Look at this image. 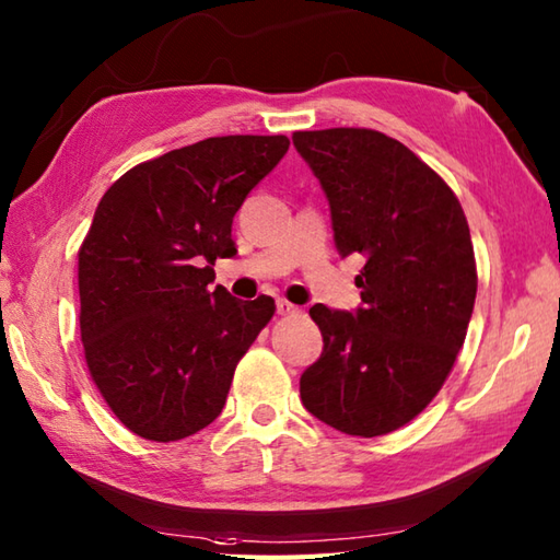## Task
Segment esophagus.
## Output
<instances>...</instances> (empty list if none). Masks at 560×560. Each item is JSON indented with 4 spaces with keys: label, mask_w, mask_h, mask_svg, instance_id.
I'll use <instances>...</instances> for the list:
<instances>
[{
    "label": "esophagus",
    "mask_w": 560,
    "mask_h": 560,
    "mask_svg": "<svg viewBox=\"0 0 560 560\" xmlns=\"http://www.w3.org/2000/svg\"><path fill=\"white\" fill-rule=\"evenodd\" d=\"M277 313L279 315H299V306H293V303H289L287 299H279L277 301Z\"/></svg>",
    "instance_id": "34e87169"
}]
</instances>
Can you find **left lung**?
Returning <instances> with one entry per match:
<instances>
[{
  "label": "left lung",
  "instance_id": "left-lung-1",
  "mask_svg": "<svg viewBox=\"0 0 560 560\" xmlns=\"http://www.w3.org/2000/svg\"><path fill=\"white\" fill-rule=\"evenodd\" d=\"M291 139L328 198L340 257H364L358 311L311 308L323 352L301 374V401L332 429L374 439L416 419L453 370L477 293L470 228L445 180L382 131Z\"/></svg>",
  "mask_w": 560,
  "mask_h": 560
}]
</instances>
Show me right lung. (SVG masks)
Returning a JSON list of instances; mask_svg holds the SVG:
<instances>
[{"label":"right lung","mask_w":560,"mask_h":560,"mask_svg":"<svg viewBox=\"0 0 560 560\" xmlns=\"http://www.w3.org/2000/svg\"><path fill=\"white\" fill-rule=\"evenodd\" d=\"M289 151L287 137H210L127 171L78 252L90 377L147 441H180L220 416L273 299L240 301L212 264L235 257L232 218Z\"/></svg>","instance_id":"1"}]
</instances>
